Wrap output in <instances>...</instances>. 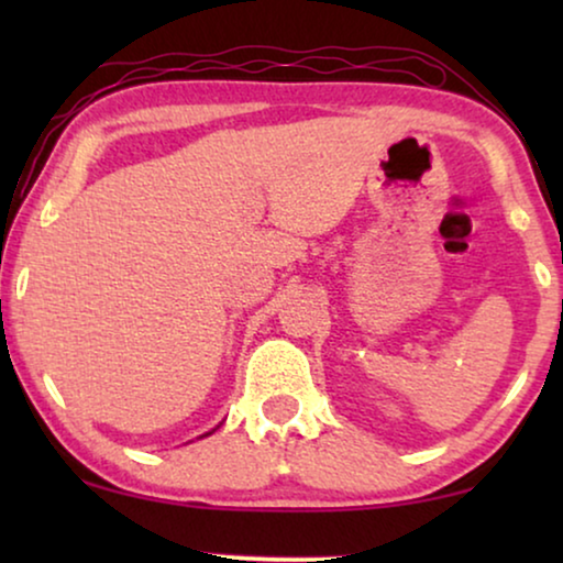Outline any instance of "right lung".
Wrapping results in <instances>:
<instances>
[{
	"mask_svg": "<svg viewBox=\"0 0 563 563\" xmlns=\"http://www.w3.org/2000/svg\"><path fill=\"white\" fill-rule=\"evenodd\" d=\"M218 428H220V426H218ZM218 428H212V430H210V433H205V435H212V433H214V430H218ZM205 435H199V438H205Z\"/></svg>",
	"mask_w": 563,
	"mask_h": 563,
	"instance_id": "add662e5",
	"label": "right lung"
}]
</instances>
